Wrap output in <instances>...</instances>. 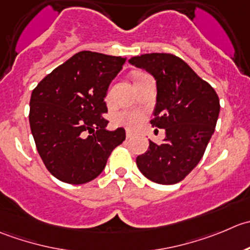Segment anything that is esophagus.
Returning <instances> with one entry per match:
<instances>
[{"label":"esophagus","instance_id":"esophagus-1","mask_svg":"<svg viewBox=\"0 0 250 250\" xmlns=\"http://www.w3.org/2000/svg\"><path fill=\"white\" fill-rule=\"evenodd\" d=\"M135 135L136 133L133 132L132 130H126V138H131V137H133Z\"/></svg>","mask_w":250,"mask_h":250}]
</instances>
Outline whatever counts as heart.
<instances>
[{
    "instance_id": "1",
    "label": "heart",
    "mask_w": 250,
    "mask_h": 250,
    "mask_svg": "<svg viewBox=\"0 0 250 250\" xmlns=\"http://www.w3.org/2000/svg\"><path fill=\"white\" fill-rule=\"evenodd\" d=\"M112 96V90H108L107 101L110 100ZM143 114L138 110H122L114 115V122L119 125L127 126V127H135L142 122Z\"/></svg>"
}]
</instances>
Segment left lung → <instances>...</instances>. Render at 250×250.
Listing matches in <instances>:
<instances>
[{
	"mask_svg": "<svg viewBox=\"0 0 250 250\" xmlns=\"http://www.w3.org/2000/svg\"><path fill=\"white\" fill-rule=\"evenodd\" d=\"M128 62L157 80V104L150 124L165 130L164 142L149 141L147 152L136 158V164L150 181L177 184L206 152L219 118V97L207 81L174 54H141Z\"/></svg>",
	"mask_w": 250,
	"mask_h": 250,
	"instance_id": "8db88e82",
	"label": "left lung"
}]
</instances>
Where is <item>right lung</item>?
I'll return each mask as SVG.
<instances>
[{
    "label": "right lung",
    "instance_id": "add662e5",
    "mask_svg": "<svg viewBox=\"0 0 250 250\" xmlns=\"http://www.w3.org/2000/svg\"><path fill=\"white\" fill-rule=\"evenodd\" d=\"M126 59L81 51L44 76L30 98L31 133L44 167L70 185L92 181L125 140L107 131L104 98Z\"/></svg>",
    "mask_w": 250,
    "mask_h": 250
}]
</instances>
